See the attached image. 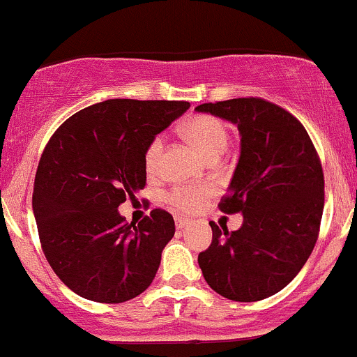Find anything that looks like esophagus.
Listing matches in <instances>:
<instances>
[{"mask_svg":"<svg viewBox=\"0 0 357 357\" xmlns=\"http://www.w3.org/2000/svg\"><path fill=\"white\" fill-rule=\"evenodd\" d=\"M188 225H190L188 219H185V218H176V228H178V229L188 228Z\"/></svg>","mask_w":357,"mask_h":357,"instance_id":"1","label":"esophagus"}]
</instances>
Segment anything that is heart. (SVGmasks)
<instances>
[{
    "label": "heart",
    "mask_w": 357,
    "mask_h": 357,
    "mask_svg": "<svg viewBox=\"0 0 357 357\" xmlns=\"http://www.w3.org/2000/svg\"><path fill=\"white\" fill-rule=\"evenodd\" d=\"M181 135L190 145L199 150L202 155L211 158V160L222 155L226 152V149H228L229 143L228 126L221 119L208 114H200L190 117L181 126ZM162 149H164V139H162V136H155L149 143V146H146L143 162H145V169L150 176L157 174L158 165H160ZM208 195H211V188L208 186H179V188H174L169 193L167 200L178 211L193 212L199 211L202 205L205 204Z\"/></svg>",
    "instance_id": "heart-1"
}]
</instances>
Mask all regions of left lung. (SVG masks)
Returning a JSON list of instances; mask_svg holds the SVG:
<instances>
[{
  "instance_id": "8db88e82",
  "label": "left lung",
  "mask_w": 357,
  "mask_h": 357,
  "mask_svg": "<svg viewBox=\"0 0 357 357\" xmlns=\"http://www.w3.org/2000/svg\"><path fill=\"white\" fill-rule=\"evenodd\" d=\"M195 110L238 128L240 158L225 214H243L236 231L211 222L212 243L199 254L205 282L222 297L255 302L285 289L316 245L325 205V178L304 126L262 98L202 103Z\"/></svg>"
}]
</instances>
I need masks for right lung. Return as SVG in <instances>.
Instances as JSON below:
<instances>
[{"mask_svg":"<svg viewBox=\"0 0 357 357\" xmlns=\"http://www.w3.org/2000/svg\"><path fill=\"white\" fill-rule=\"evenodd\" d=\"M188 109V102L107 100L68 117L50 138L32 211L46 261L81 297L119 304L155 278L174 219L153 208L135 226L117 208L145 188L149 143Z\"/></svg>","mask_w":357,"mask_h":357,"instance_id":"1","label":"right lung"}]
</instances>
